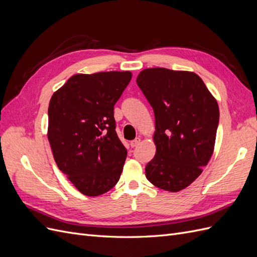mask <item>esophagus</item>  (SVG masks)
Returning a JSON list of instances; mask_svg holds the SVG:
<instances>
[{"mask_svg": "<svg viewBox=\"0 0 257 257\" xmlns=\"http://www.w3.org/2000/svg\"><path fill=\"white\" fill-rule=\"evenodd\" d=\"M141 142H142V139L139 138V137H137V138L134 139V141L131 142V147H132V148H135V147H137L139 144H141Z\"/></svg>", "mask_w": 257, "mask_h": 257, "instance_id": "1", "label": "esophagus"}]
</instances>
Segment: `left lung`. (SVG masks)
<instances>
[{
	"label": "left lung",
	"instance_id": "obj_1",
	"mask_svg": "<svg viewBox=\"0 0 257 257\" xmlns=\"http://www.w3.org/2000/svg\"><path fill=\"white\" fill-rule=\"evenodd\" d=\"M136 82L155 118L157 152L146 166V177L162 190L181 191L203 173L213 153L219 105L193 72L146 68Z\"/></svg>",
	"mask_w": 257,
	"mask_h": 257
}]
</instances>
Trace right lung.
<instances>
[{"label": "right lung", "mask_w": 257, "mask_h": 257, "mask_svg": "<svg viewBox=\"0 0 257 257\" xmlns=\"http://www.w3.org/2000/svg\"><path fill=\"white\" fill-rule=\"evenodd\" d=\"M131 79L128 71L76 74L51 96L53 158L83 195H102L119 181L127 151L115 133L113 106Z\"/></svg>", "instance_id": "add662e5"}]
</instances>
